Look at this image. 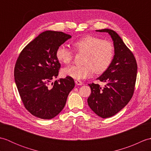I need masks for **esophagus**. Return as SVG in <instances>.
I'll list each match as a JSON object with an SVG mask.
<instances>
[{"label": "esophagus", "instance_id": "34e87169", "mask_svg": "<svg viewBox=\"0 0 151 151\" xmlns=\"http://www.w3.org/2000/svg\"><path fill=\"white\" fill-rule=\"evenodd\" d=\"M75 83H76V84L78 86H81L83 84L82 82L81 81H79V80H76V81H75Z\"/></svg>", "mask_w": 151, "mask_h": 151}]
</instances>
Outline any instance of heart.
Instances as JSON below:
<instances>
[{"label": "heart", "instance_id": "1", "mask_svg": "<svg viewBox=\"0 0 151 151\" xmlns=\"http://www.w3.org/2000/svg\"><path fill=\"white\" fill-rule=\"evenodd\" d=\"M74 51L83 54L82 65H70L62 70L63 76L76 80L89 78L94 71L103 73L112 63L114 57V47L111 41L93 36H86L72 43ZM56 57L60 62L69 64L73 61V51L63 45L58 48Z\"/></svg>", "mask_w": 151, "mask_h": 151}]
</instances>
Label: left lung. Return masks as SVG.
I'll return each instance as SVG.
<instances>
[{"mask_svg": "<svg viewBox=\"0 0 151 151\" xmlns=\"http://www.w3.org/2000/svg\"><path fill=\"white\" fill-rule=\"evenodd\" d=\"M108 32L114 41L115 55L109 68L97 78L105 82L104 88L94 83L88 84L91 93L88 99L89 106L102 118L110 117L121 110L132 99L137 77V65L133 53L115 31Z\"/></svg>", "mask_w": 151, "mask_h": 151, "instance_id": "1", "label": "left lung"}]
</instances>
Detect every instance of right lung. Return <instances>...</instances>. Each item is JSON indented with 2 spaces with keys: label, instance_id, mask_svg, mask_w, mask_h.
<instances>
[{
  "label": "right lung",
  "instance_id": "1",
  "mask_svg": "<svg viewBox=\"0 0 151 151\" xmlns=\"http://www.w3.org/2000/svg\"><path fill=\"white\" fill-rule=\"evenodd\" d=\"M70 37L62 32H43L22 50L16 61L14 77L19 95L25 108L37 117L50 119L56 116L75 87L69 76L50 85L61 67L56 51Z\"/></svg>",
  "mask_w": 151,
  "mask_h": 151
}]
</instances>
